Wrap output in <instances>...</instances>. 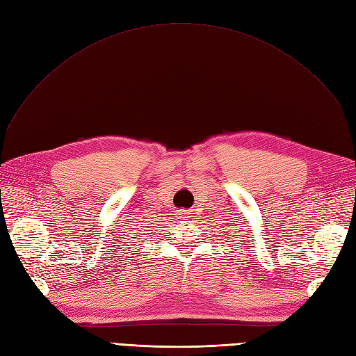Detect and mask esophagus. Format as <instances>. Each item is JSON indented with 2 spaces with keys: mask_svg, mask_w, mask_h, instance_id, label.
I'll use <instances>...</instances> for the list:
<instances>
[{
  "mask_svg": "<svg viewBox=\"0 0 356 356\" xmlns=\"http://www.w3.org/2000/svg\"><path fill=\"white\" fill-rule=\"evenodd\" d=\"M178 215H181V218H187V215H188V212L187 211H178Z\"/></svg>",
  "mask_w": 356,
  "mask_h": 356,
  "instance_id": "1",
  "label": "esophagus"
}]
</instances>
